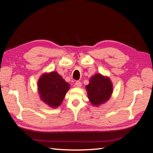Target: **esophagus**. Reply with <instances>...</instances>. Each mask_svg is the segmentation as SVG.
Wrapping results in <instances>:
<instances>
[{"label": "esophagus", "mask_w": 153, "mask_h": 153, "mask_svg": "<svg viewBox=\"0 0 153 153\" xmlns=\"http://www.w3.org/2000/svg\"><path fill=\"white\" fill-rule=\"evenodd\" d=\"M75 86L77 87H80L82 86V83L79 81H76L75 84Z\"/></svg>", "instance_id": "34e87169"}]
</instances>
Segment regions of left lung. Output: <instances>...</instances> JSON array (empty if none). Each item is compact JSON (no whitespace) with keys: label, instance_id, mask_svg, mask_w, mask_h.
I'll return each mask as SVG.
<instances>
[{"label":"left lung","instance_id":"obj_1","mask_svg":"<svg viewBox=\"0 0 153 153\" xmlns=\"http://www.w3.org/2000/svg\"><path fill=\"white\" fill-rule=\"evenodd\" d=\"M85 89L91 104L99 106L110 98L113 92V85L109 77L96 73L91 77L89 84L86 85Z\"/></svg>","mask_w":153,"mask_h":153}]
</instances>
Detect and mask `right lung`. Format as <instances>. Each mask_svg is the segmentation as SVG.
I'll return each instance as SVG.
<instances>
[{
  "instance_id": "1",
  "label": "right lung",
  "mask_w": 153,
  "mask_h": 153,
  "mask_svg": "<svg viewBox=\"0 0 153 153\" xmlns=\"http://www.w3.org/2000/svg\"><path fill=\"white\" fill-rule=\"evenodd\" d=\"M69 87L68 83L56 71L43 73L38 81L41 100L52 108H57L62 103Z\"/></svg>"
}]
</instances>
